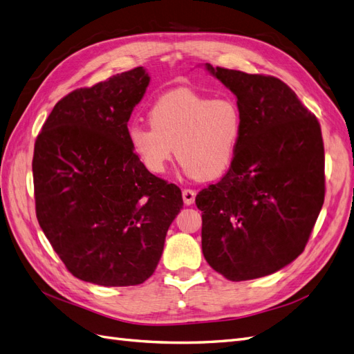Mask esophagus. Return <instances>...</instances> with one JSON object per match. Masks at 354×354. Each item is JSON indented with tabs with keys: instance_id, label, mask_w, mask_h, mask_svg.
Returning a JSON list of instances; mask_svg holds the SVG:
<instances>
[{
	"instance_id": "1",
	"label": "esophagus",
	"mask_w": 354,
	"mask_h": 354,
	"mask_svg": "<svg viewBox=\"0 0 354 354\" xmlns=\"http://www.w3.org/2000/svg\"><path fill=\"white\" fill-rule=\"evenodd\" d=\"M196 192L194 189H183V201L186 205H192L195 202Z\"/></svg>"
}]
</instances>
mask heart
Returning a JSON list of instances; mask_svg holds the SVG:
<instances>
[{
    "label": "heart",
    "instance_id": "heart-1",
    "mask_svg": "<svg viewBox=\"0 0 354 354\" xmlns=\"http://www.w3.org/2000/svg\"><path fill=\"white\" fill-rule=\"evenodd\" d=\"M242 121L234 99L227 95L211 99L190 88H177L152 104L151 127H130L128 142L149 173H165L176 146L187 176L212 180L230 168L242 138Z\"/></svg>",
    "mask_w": 354,
    "mask_h": 354
}]
</instances>
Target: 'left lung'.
I'll list each match as a JSON object with an SVG mask.
<instances>
[{
    "label": "left lung",
    "instance_id": "obj_1",
    "mask_svg": "<svg viewBox=\"0 0 354 354\" xmlns=\"http://www.w3.org/2000/svg\"><path fill=\"white\" fill-rule=\"evenodd\" d=\"M207 69L238 97L242 138L227 173L196 195L202 252L233 282L272 274L308 242L325 199L317 118L276 77Z\"/></svg>",
    "mask_w": 354,
    "mask_h": 354
}]
</instances>
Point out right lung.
I'll return each instance as SVG.
<instances>
[{
  "instance_id": "obj_1",
  "label": "right lung",
  "mask_w": 354,
  "mask_h": 354,
  "mask_svg": "<svg viewBox=\"0 0 354 354\" xmlns=\"http://www.w3.org/2000/svg\"><path fill=\"white\" fill-rule=\"evenodd\" d=\"M147 85L138 66L73 90L37 136V218L66 269L85 282L147 281L183 207L180 187L149 173L128 142L127 122Z\"/></svg>"
}]
</instances>
